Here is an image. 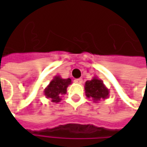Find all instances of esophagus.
Instances as JSON below:
<instances>
[{"instance_id":"obj_1","label":"esophagus","mask_w":147,"mask_h":147,"mask_svg":"<svg viewBox=\"0 0 147 147\" xmlns=\"http://www.w3.org/2000/svg\"><path fill=\"white\" fill-rule=\"evenodd\" d=\"M74 82H75L76 83H78V84H82V78L75 79V80H74Z\"/></svg>"}]
</instances>
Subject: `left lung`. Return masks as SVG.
<instances>
[{"label":"left lung","instance_id":"1","mask_svg":"<svg viewBox=\"0 0 147 147\" xmlns=\"http://www.w3.org/2000/svg\"><path fill=\"white\" fill-rule=\"evenodd\" d=\"M85 94L88 98H92L94 102H99L109 97V89L104 84L102 80L94 76L92 80L85 82Z\"/></svg>","mask_w":147,"mask_h":147}]
</instances>
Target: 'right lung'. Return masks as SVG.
Returning a JSON list of instances; mask_svg holds the SVG:
<instances>
[{"mask_svg":"<svg viewBox=\"0 0 147 147\" xmlns=\"http://www.w3.org/2000/svg\"><path fill=\"white\" fill-rule=\"evenodd\" d=\"M71 83V79H64L60 76H55L50 83L44 89L46 98L50 99L52 102H59L61 96L66 94L68 86Z\"/></svg>","mask_w":147,"mask_h":147,"instance_id":"1","label":"right lung"}]
</instances>
